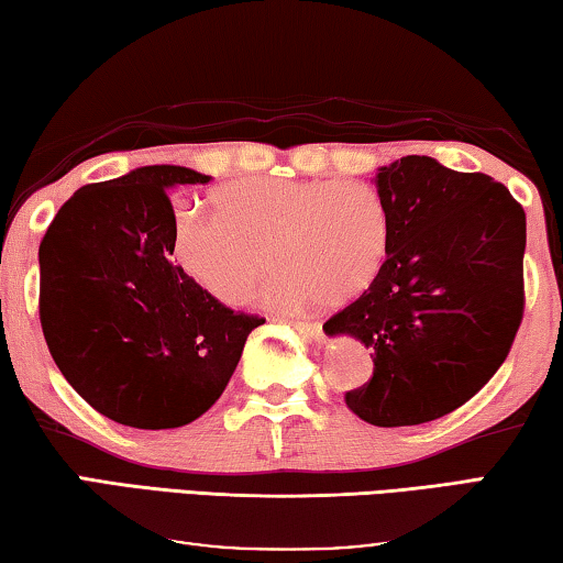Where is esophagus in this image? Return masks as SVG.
<instances>
[{"mask_svg": "<svg viewBox=\"0 0 563 563\" xmlns=\"http://www.w3.org/2000/svg\"><path fill=\"white\" fill-rule=\"evenodd\" d=\"M284 322H289L294 330H297L299 334H305L307 340H314V342L324 340L322 324H319V322H301V319H284Z\"/></svg>", "mask_w": 563, "mask_h": 563, "instance_id": "34e87169", "label": "esophagus"}]
</instances>
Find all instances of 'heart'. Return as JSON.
Returning a JSON list of instances; mask_svg holds the SVG:
<instances>
[{
	"instance_id": "obj_1",
	"label": "heart",
	"mask_w": 563,
	"mask_h": 563,
	"mask_svg": "<svg viewBox=\"0 0 563 563\" xmlns=\"http://www.w3.org/2000/svg\"><path fill=\"white\" fill-rule=\"evenodd\" d=\"M213 213L178 209L168 258L184 279L227 307L244 305L274 266L264 301L301 309L319 299L344 305L365 291L390 249V216L375 188L360 180L256 176L221 186Z\"/></svg>"
}]
</instances>
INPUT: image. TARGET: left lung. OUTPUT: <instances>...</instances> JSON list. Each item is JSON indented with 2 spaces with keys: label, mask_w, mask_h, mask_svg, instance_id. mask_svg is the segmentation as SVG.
I'll list each match as a JSON object with an SVG mask.
<instances>
[{
  "label": "left lung",
  "mask_w": 563,
  "mask_h": 563,
  "mask_svg": "<svg viewBox=\"0 0 563 563\" xmlns=\"http://www.w3.org/2000/svg\"><path fill=\"white\" fill-rule=\"evenodd\" d=\"M390 249L375 282L324 322L372 350L344 395L369 426L402 428L461 408L504 365L523 317L526 213L486 173L428 155L377 168Z\"/></svg>",
  "instance_id": "8db88e82"
}]
</instances>
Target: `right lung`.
Here are the masks:
<instances>
[{
  "instance_id": "1",
  "label": "right lung",
  "mask_w": 563,
  "mask_h": 563,
  "mask_svg": "<svg viewBox=\"0 0 563 563\" xmlns=\"http://www.w3.org/2000/svg\"><path fill=\"white\" fill-rule=\"evenodd\" d=\"M209 180L184 166H143L82 186L40 244V322L52 360L120 426L168 430L201 418L264 324L206 297L168 258V191Z\"/></svg>"
}]
</instances>
